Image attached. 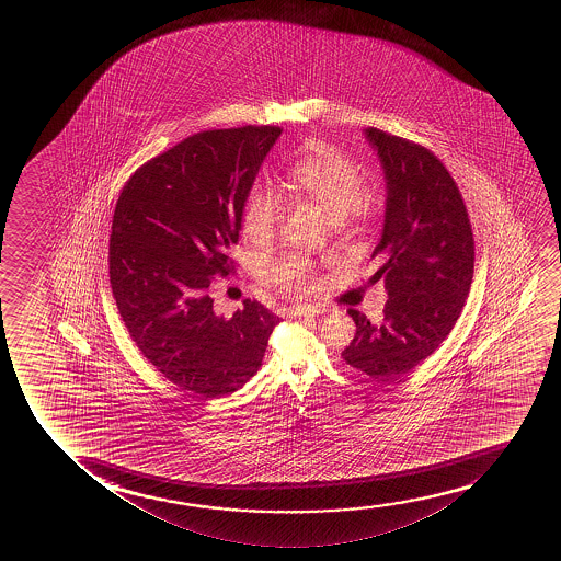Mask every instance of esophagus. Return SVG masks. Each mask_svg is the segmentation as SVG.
Returning <instances> with one entry per match:
<instances>
[{"label":"esophagus","instance_id":"obj_1","mask_svg":"<svg viewBox=\"0 0 561 561\" xmlns=\"http://www.w3.org/2000/svg\"><path fill=\"white\" fill-rule=\"evenodd\" d=\"M318 314H323V308L310 307V305L291 308V316H295V318H314Z\"/></svg>","mask_w":561,"mask_h":561}]
</instances>
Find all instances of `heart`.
<instances>
[{"label":"heart","instance_id":"b5f03b06","mask_svg":"<svg viewBox=\"0 0 561 561\" xmlns=\"http://www.w3.org/2000/svg\"><path fill=\"white\" fill-rule=\"evenodd\" d=\"M291 184L308 199L331 216V220H356L366 216L369 208L368 193L364 190L360 167L339 153L325 141L308 144L307 153L293 164ZM282 199L274 190L256 185L247 195L241 222L243 231L254 243H266L274 238L282 220ZM268 279L287 295H307L320 284V277L310 259L302 254H284L268 266Z\"/></svg>","mask_w":561,"mask_h":561}]
</instances>
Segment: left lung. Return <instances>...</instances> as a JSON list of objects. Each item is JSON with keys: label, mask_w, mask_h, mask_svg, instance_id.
Returning <instances> with one entry per match:
<instances>
[{"label": "left lung", "mask_w": 561, "mask_h": 561, "mask_svg": "<svg viewBox=\"0 0 561 561\" xmlns=\"http://www.w3.org/2000/svg\"><path fill=\"white\" fill-rule=\"evenodd\" d=\"M387 180L381 239L371 259L389 299L383 322L348 308L356 335L343 351L351 368L391 381L435 353L460 318L476 262V241L460 190L427 147L368 128Z\"/></svg>", "instance_id": "1"}]
</instances>
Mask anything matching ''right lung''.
<instances>
[{
  "label": "right lung",
  "instance_id": "1",
  "mask_svg": "<svg viewBox=\"0 0 561 561\" xmlns=\"http://www.w3.org/2000/svg\"><path fill=\"white\" fill-rule=\"evenodd\" d=\"M279 126L193 134L141 164L116 201L111 289L131 341L182 391L220 399L262 366L279 318L243 300L215 314L208 287L233 272L241 213Z\"/></svg>",
  "mask_w": 561,
  "mask_h": 561
}]
</instances>
